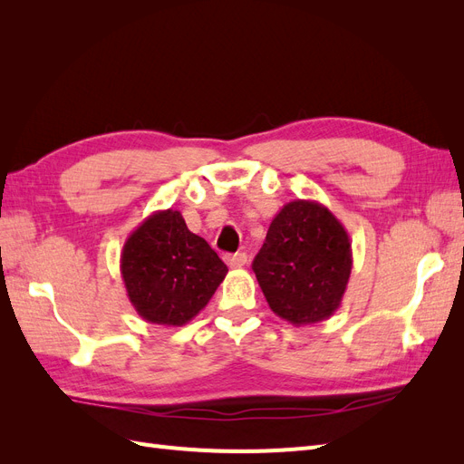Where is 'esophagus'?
<instances>
[{"mask_svg":"<svg viewBox=\"0 0 464 464\" xmlns=\"http://www.w3.org/2000/svg\"><path fill=\"white\" fill-rule=\"evenodd\" d=\"M224 259H227V263H228V266H244L246 263H247V256L246 254H228V256H224Z\"/></svg>","mask_w":464,"mask_h":464,"instance_id":"obj_1","label":"esophagus"}]
</instances>
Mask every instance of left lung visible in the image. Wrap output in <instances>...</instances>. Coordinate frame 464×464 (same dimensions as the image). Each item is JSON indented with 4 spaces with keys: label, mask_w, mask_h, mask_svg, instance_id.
<instances>
[{
    "label": "left lung",
    "mask_w": 464,
    "mask_h": 464,
    "mask_svg": "<svg viewBox=\"0 0 464 464\" xmlns=\"http://www.w3.org/2000/svg\"><path fill=\"white\" fill-rule=\"evenodd\" d=\"M251 266L280 319L314 325L339 310L353 271V244L325 205L294 199L273 218Z\"/></svg>",
    "instance_id": "obj_1"
}]
</instances>
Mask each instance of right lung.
Segmentation results:
<instances>
[{
	"label": "right lung",
	"instance_id": "right-lung-1",
	"mask_svg": "<svg viewBox=\"0 0 464 464\" xmlns=\"http://www.w3.org/2000/svg\"><path fill=\"white\" fill-rule=\"evenodd\" d=\"M120 271L135 312L181 327L213 298L228 273L215 249L189 232L179 210H154L128 236Z\"/></svg>",
	"mask_w": 464,
	"mask_h": 464
}]
</instances>
